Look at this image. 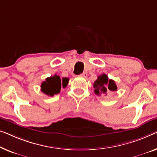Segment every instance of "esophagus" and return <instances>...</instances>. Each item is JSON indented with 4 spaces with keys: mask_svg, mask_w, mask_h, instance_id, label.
I'll return each mask as SVG.
<instances>
[{
    "mask_svg": "<svg viewBox=\"0 0 157 157\" xmlns=\"http://www.w3.org/2000/svg\"><path fill=\"white\" fill-rule=\"evenodd\" d=\"M79 76L82 77V78H86V77H87V73H86V72H83V73L79 75Z\"/></svg>",
    "mask_w": 157,
    "mask_h": 157,
    "instance_id": "esophagus-1",
    "label": "esophagus"
}]
</instances>
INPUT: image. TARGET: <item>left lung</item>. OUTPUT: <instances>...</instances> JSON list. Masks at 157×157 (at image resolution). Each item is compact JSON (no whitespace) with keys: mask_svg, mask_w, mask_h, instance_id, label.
Listing matches in <instances>:
<instances>
[{"mask_svg":"<svg viewBox=\"0 0 157 157\" xmlns=\"http://www.w3.org/2000/svg\"><path fill=\"white\" fill-rule=\"evenodd\" d=\"M94 93L97 95L106 94L107 92L117 91V86L113 79H109L106 74L98 76V79L94 83Z\"/></svg>","mask_w":157,"mask_h":157,"instance_id":"left-lung-1","label":"left lung"}]
</instances>
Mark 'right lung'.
Returning a JSON list of instances; mask_svg holds the SVG:
<instances>
[{
    "label": "right lung",
    "instance_id": "obj_1",
    "mask_svg": "<svg viewBox=\"0 0 157 157\" xmlns=\"http://www.w3.org/2000/svg\"><path fill=\"white\" fill-rule=\"evenodd\" d=\"M68 81L69 79L67 78H63L61 79L59 76L55 75L47 78L45 81L42 82L41 90L45 94L53 97L54 94H57L60 92L61 86L63 88L66 87Z\"/></svg>",
    "mask_w": 157,
    "mask_h": 157
}]
</instances>
